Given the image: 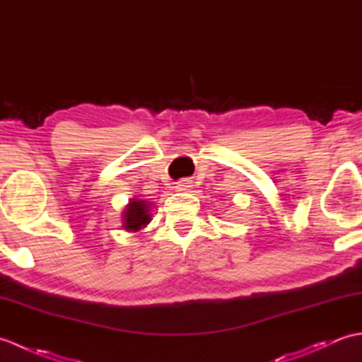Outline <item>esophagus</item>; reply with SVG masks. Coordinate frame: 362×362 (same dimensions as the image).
Masks as SVG:
<instances>
[{
	"label": "esophagus",
	"instance_id": "1",
	"mask_svg": "<svg viewBox=\"0 0 362 362\" xmlns=\"http://www.w3.org/2000/svg\"><path fill=\"white\" fill-rule=\"evenodd\" d=\"M191 187V180H188V179H182V180H179L175 183V191H188Z\"/></svg>",
	"mask_w": 362,
	"mask_h": 362
}]
</instances>
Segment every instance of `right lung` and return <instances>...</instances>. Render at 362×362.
Masks as SVG:
<instances>
[{
    "label": "right lung",
    "instance_id": "1",
    "mask_svg": "<svg viewBox=\"0 0 362 362\" xmlns=\"http://www.w3.org/2000/svg\"><path fill=\"white\" fill-rule=\"evenodd\" d=\"M122 228L127 232H140L151 222V204L143 199H130L121 214Z\"/></svg>",
    "mask_w": 362,
    "mask_h": 362
}]
</instances>
